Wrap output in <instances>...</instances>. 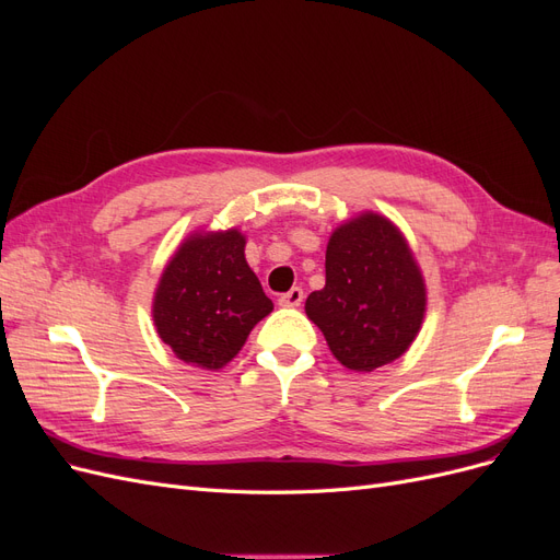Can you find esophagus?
<instances>
[{
  "mask_svg": "<svg viewBox=\"0 0 560 560\" xmlns=\"http://www.w3.org/2000/svg\"><path fill=\"white\" fill-rule=\"evenodd\" d=\"M301 301H303V290H301V287H292L290 292L282 294V296L278 299L280 306H284V308H299Z\"/></svg>",
  "mask_w": 560,
  "mask_h": 560,
  "instance_id": "esophagus-1",
  "label": "esophagus"
}]
</instances>
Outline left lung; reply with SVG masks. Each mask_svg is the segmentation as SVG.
Here are the masks:
<instances>
[{
	"label": "left lung",
	"instance_id": "8db88e82",
	"mask_svg": "<svg viewBox=\"0 0 560 560\" xmlns=\"http://www.w3.org/2000/svg\"><path fill=\"white\" fill-rule=\"evenodd\" d=\"M327 282L306 315L350 371H374L411 348L428 308V287L404 233L378 212L338 224L327 243Z\"/></svg>",
	"mask_w": 560,
	"mask_h": 560
}]
</instances>
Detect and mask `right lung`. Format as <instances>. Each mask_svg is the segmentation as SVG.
Segmentation results:
<instances>
[{"label":"right lung","instance_id":"right-lung-1","mask_svg":"<svg viewBox=\"0 0 560 560\" xmlns=\"http://www.w3.org/2000/svg\"><path fill=\"white\" fill-rule=\"evenodd\" d=\"M245 243L238 229H198L165 264L151 315L159 338L182 362L210 371L226 366L273 311L245 259Z\"/></svg>","mask_w":560,"mask_h":560}]
</instances>
